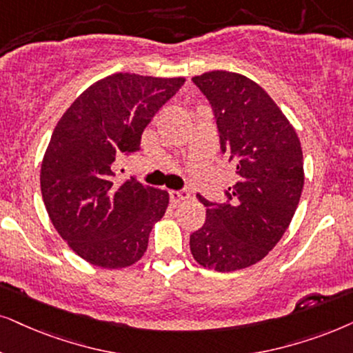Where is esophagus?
Instances as JSON below:
<instances>
[{"label":"esophagus","mask_w":353,"mask_h":353,"mask_svg":"<svg viewBox=\"0 0 353 353\" xmlns=\"http://www.w3.org/2000/svg\"><path fill=\"white\" fill-rule=\"evenodd\" d=\"M169 197H171V202L176 205V203L182 202V200L189 199L190 194L184 189H182V190H171V192H169Z\"/></svg>","instance_id":"1"}]
</instances>
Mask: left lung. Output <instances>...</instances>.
<instances>
[{"label":"left lung","mask_w":353,"mask_h":353,"mask_svg":"<svg viewBox=\"0 0 353 353\" xmlns=\"http://www.w3.org/2000/svg\"><path fill=\"white\" fill-rule=\"evenodd\" d=\"M192 81L212 105L221 153L234 161L238 182L225 203L197 195L207 220L190 234V252L216 272L246 269L274 249L295 215L305 184L300 138L252 79L218 70Z\"/></svg>","instance_id":"obj_1"}]
</instances>
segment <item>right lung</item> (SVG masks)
<instances>
[{
    "label": "right lung",
    "mask_w": 353,
    "mask_h": 353,
    "mask_svg": "<svg viewBox=\"0 0 353 353\" xmlns=\"http://www.w3.org/2000/svg\"><path fill=\"white\" fill-rule=\"evenodd\" d=\"M184 78L115 73L89 86L58 120L40 169L47 213L68 246L102 269L140 261L166 190L135 177L120 184L114 163L140 150L141 133Z\"/></svg>",
    "instance_id": "obj_1"
}]
</instances>
